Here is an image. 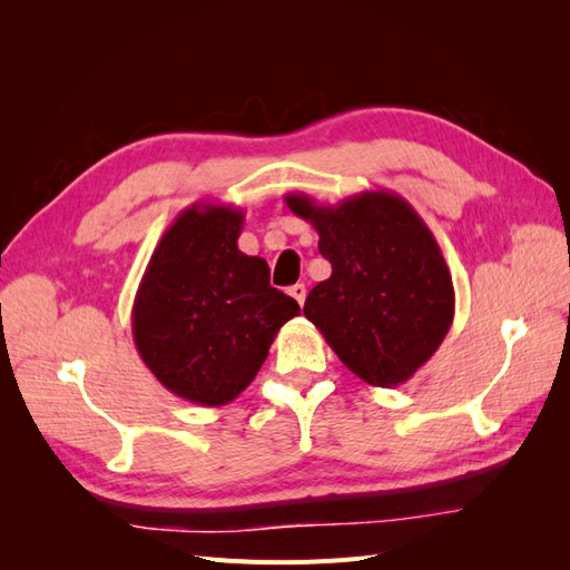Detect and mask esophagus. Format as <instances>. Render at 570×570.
Returning <instances> with one entry per match:
<instances>
[{"mask_svg": "<svg viewBox=\"0 0 570 570\" xmlns=\"http://www.w3.org/2000/svg\"><path fill=\"white\" fill-rule=\"evenodd\" d=\"M289 297H292V299H297V304H299V306H304V299H306V287H304L302 283L292 285V287H289Z\"/></svg>", "mask_w": 570, "mask_h": 570, "instance_id": "obj_1", "label": "esophagus"}]
</instances>
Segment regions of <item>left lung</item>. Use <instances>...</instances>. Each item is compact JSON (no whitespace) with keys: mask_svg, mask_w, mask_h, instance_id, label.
Listing matches in <instances>:
<instances>
[{"mask_svg":"<svg viewBox=\"0 0 570 570\" xmlns=\"http://www.w3.org/2000/svg\"><path fill=\"white\" fill-rule=\"evenodd\" d=\"M318 233L331 278L308 292L304 316L361 381L406 383L438 352L454 321V285L435 235L413 206L371 189L335 206L285 195Z\"/></svg>","mask_w":570,"mask_h":570,"instance_id":"1","label":"left lung"}]
</instances>
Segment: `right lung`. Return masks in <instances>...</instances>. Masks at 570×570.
<instances>
[{"label":"right lung","mask_w":570,"mask_h":570,"mask_svg":"<svg viewBox=\"0 0 570 570\" xmlns=\"http://www.w3.org/2000/svg\"><path fill=\"white\" fill-rule=\"evenodd\" d=\"M245 214L195 202L154 249L132 304V337L154 377L185 402L230 404L299 304L271 287L262 256L237 249Z\"/></svg>","instance_id":"1"}]
</instances>
